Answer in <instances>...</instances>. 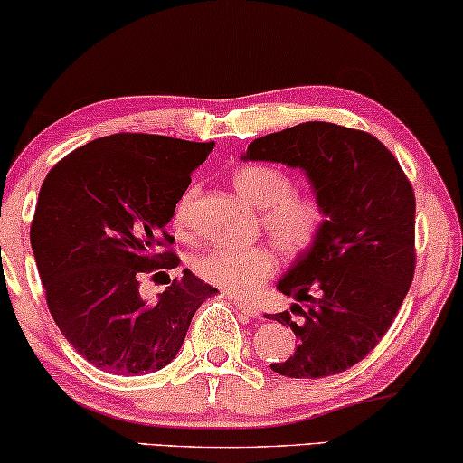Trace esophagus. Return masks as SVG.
Returning <instances> with one entry per match:
<instances>
[{
    "mask_svg": "<svg viewBox=\"0 0 463 463\" xmlns=\"http://www.w3.org/2000/svg\"><path fill=\"white\" fill-rule=\"evenodd\" d=\"M235 306H237L239 313H243L246 317H252V319H256V317L260 315V313H259V308H256L254 304L243 302V299H235Z\"/></svg>",
    "mask_w": 463,
    "mask_h": 463,
    "instance_id": "obj_1",
    "label": "esophagus"
}]
</instances>
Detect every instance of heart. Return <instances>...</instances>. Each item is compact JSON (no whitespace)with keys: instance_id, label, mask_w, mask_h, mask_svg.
Segmentation results:
<instances>
[{"instance_id":"1","label":"heart","mask_w":463,"mask_h":463,"mask_svg":"<svg viewBox=\"0 0 463 463\" xmlns=\"http://www.w3.org/2000/svg\"><path fill=\"white\" fill-rule=\"evenodd\" d=\"M232 185L246 203L260 209V226L271 243L288 259L302 256L315 248L326 228V207L313 194L293 192V181L287 172L274 165H241L232 175ZM198 189L189 187L178 200L172 226L178 235H187L192 220V204ZM194 269L204 282L246 298L276 269V259L263 246L252 248H211L194 259Z\"/></svg>"}]
</instances>
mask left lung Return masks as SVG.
I'll use <instances>...</instances> for the list:
<instances>
[{
    "label": "left lung",
    "instance_id": "obj_1",
    "mask_svg": "<svg viewBox=\"0 0 463 463\" xmlns=\"http://www.w3.org/2000/svg\"><path fill=\"white\" fill-rule=\"evenodd\" d=\"M241 159L302 168L327 213L315 248L278 282V291L295 299L291 310L265 315L298 338L291 358L271 371L295 380L347 371L375 349L410 291L414 189L377 137L334 122L269 133Z\"/></svg>",
    "mask_w": 463,
    "mask_h": 463
}]
</instances>
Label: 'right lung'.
Listing matches in <instances>:
<instances>
[{
    "instance_id": "add662e5",
    "label": "right lung",
    "mask_w": 463,
    "mask_h": 463,
    "mask_svg": "<svg viewBox=\"0 0 463 463\" xmlns=\"http://www.w3.org/2000/svg\"><path fill=\"white\" fill-rule=\"evenodd\" d=\"M213 142L114 133L72 150L44 178L30 241L49 313L75 352L116 375L175 360L200 304L217 293L192 271L155 302L140 293L178 267L165 224Z\"/></svg>"
}]
</instances>
